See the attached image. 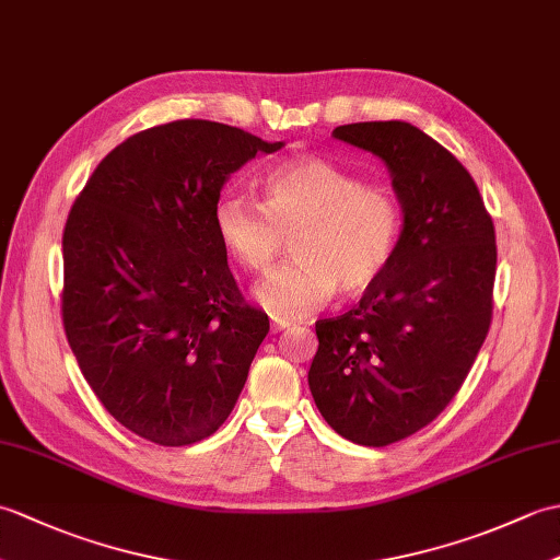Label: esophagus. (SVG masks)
<instances>
[{
  "instance_id": "34e87169",
  "label": "esophagus",
  "mask_w": 560,
  "mask_h": 560,
  "mask_svg": "<svg viewBox=\"0 0 560 560\" xmlns=\"http://www.w3.org/2000/svg\"><path fill=\"white\" fill-rule=\"evenodd\" d=\"M293 325V319H271V331H283Z\"/></svg>"
}]
</instances>
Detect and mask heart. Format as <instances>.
<instances>
[{
  "instance_id": "heart-1",
  "label": "heart",
  "mask_w": 560,
  "mask_h": 560,
  "mask_svg": "<svg viewBox=\"0 0 560 560\" xmlns=\"http://www.w3.org/2000/svg\"><path fill=\"white\" fill-rule=\"evenodd\" d=\"M213 233L247 271L269 269L293 233L295 257L259 283L257 301L277 317H301L339 289L359 295L383 279L401 243L404 209L389 187L363 183L329 159L303 156L261 177V205L223 195Z\"/></svg>"
}]
</instances>
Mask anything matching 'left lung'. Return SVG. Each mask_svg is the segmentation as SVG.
Returning <instances> with one entry per match:
<instances>
[{
    "label": "left lung",
    "mask_w": 560,
    "mask_h": 560,
    "mask_svg": "<svg viewBox=\"0 0 560 560\" xmlns=\"http://www.w3.org/2000/svg\"><path fill=\"white\" fill-rule=\"evenodd\" d=\"M331 137L387 165L404 233L359 305L315 325L307 385L339 435L385 447L431 423L471 371L491 325L495 231L467 168L419 127L353 122Z\"/></svg>",
    "instance_id": "8db88e82"
}]
</instances>
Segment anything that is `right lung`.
<instances>
[{
	"label": "right lung",
	"instance_id": "obj_1",
	"mask_svg": "<svg viewBox=\"0 0 560 560\" xmlns=\"http://www.w3.org/2000/svg\"><path fill=\"white\" fill-rule=\"evenodd\" d=\"M265 141L209 120L129 137L81 189L62 235V319L115 421L165 447L219 431L269 317L249 307L213 233L229 177Z\"/></svg>",
	"mask_w": 560,
	"mask_h": 560
}]
</instances>
